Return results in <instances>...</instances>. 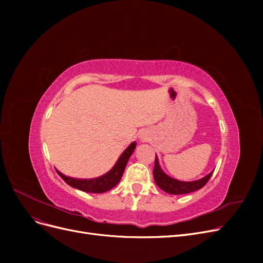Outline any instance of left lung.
Returning a JSON list of instances; mask_svg holds the SVG:
<instances>
[{
	"label": "left lung",
	"mask_w": 263,
	"mask_h": 263,
	"mask_svg": "<svg viewBox=\"0 0 263 263\" xmlns=\"http://www.w3.org/2000/svg\"><path fill=\"white\" fill-rule=\"evenodd\" d=\"M213 172L214 171L209 173L208 176H205L204 178H202L200 180H196V181H191V182L179 181V180L173 179L169 176H166V174L160 168V165H159L158 158L156 156L155 168H154V178H155L156 184L161 190H163L164 192L169 193V194L180 195V194H187V193L194 192V191L202 189L211 179Z\"/></svg>",
	"instance_id": "1"
}]
</instances>
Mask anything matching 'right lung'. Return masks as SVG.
Wrapping results in <instances>:
<instances>
[{
  "instance_id": "obj_1",
  "label": "right lung",
  "mask_w": 263,
  "mask_h": 263,
  "mask_svg": "<svg viewBox=\"0 0 263 263\" xmlns=\"http://www.w3.org/2000/svg\"><path fill=\"white\" fill-rule=\"evenodd\" d=\"M135 148H136V142H132V144L125 149L122 156L118 158L115 165L110 169L107 173L103 174V176L95 178V179H74L70 178L62 174L58 170L57 173L62 178L67 184L78 189L80 191H84L87 193H104L106 191L113 189L117 183L121 181L124 170L126 168V164L128 162L130 156L133 155Z\"/></svg>"
}]
</instances>
